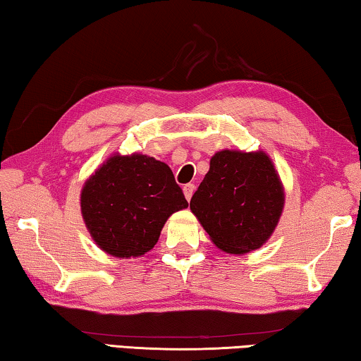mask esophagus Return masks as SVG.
<instances>
[{"mask_svg":"<svg viewBox=\"0 0 361 361\" xmlns=\"http://www.w3.org/2000/svg\"><path fill=\"white\" fill-rule=\"evenodd\" d=\"M194 185H185L183 186V194H185V197H186V200H191V197H192V194H194Z\"/></svg>","mask_w":361,"mask_h":361,"instance_id":"esophagus-1","label":"esophagus"}]
</instances>
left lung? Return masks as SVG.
Masks as SVG:
<instances>
[{
	"label": "left lung",
	"mask_w": 361,
	"mask_h": 361,
	"mask_svg": "<svg viewBox=\"0 0 361 361\" xmlns=\"http://www.w3.org/2000/svg\"><path fill=\"white\" fill-rule=\"evenodd\" d=\"M283 205L282 180L264 151L223 149L212 156L189 209L219 250L243 255L271 239Z\"/></svg>",
	"instance_id": "1"
}]
</instances>
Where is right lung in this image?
Here are the masks:
<instances>
[{"label": "right lung", "mask_w": 361, "mask_h": 361, "mask_svg": "<svg viewBox=\"0 0 361 361\" xmlns=\"http://www.w3.org/2000/svg\"><path fill=\"white\" fill-rule=\"evenodd\" d=\"M186 207L167 164L140 152L109 156L81 189V215L90 237L122 259L148 253L167 219Z\"/></svg>", "instance_id": "1"}]
</instances>
